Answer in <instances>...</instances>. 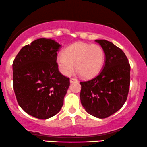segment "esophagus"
I'll list each match as a JSON object with an SVG mask.
<instances>
[{
    "instance_id": "obj_1",
    "label": "esophagus",
    "mask_w": 147,
    "mask_h": 147,
    "mask_svg": "<svg viewBox=\"0 0 147 147\" xmlns=\"http://www.w3.org/2000/svg\"><path fill=\"white\" fill-rule=\"evenodd\" d=\"M77 81H78V80L76 79V78H71L70 79V82L71 83H74V82H77Z\"/></svg>"
}]
</instances>
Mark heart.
<instances>
[{
    "mask_svg": "<svg viewBox=\"0 0 147 147\" xmlns=\"http://www.w3.org/2000/svg\"><path fill=\"white\" fill-rule=\"evenodd\" d=\"M105 61V52L98 45L74 43L66 48L62 55L56 59L59 71L69 76L74 68L84 78H92L100 72Z\"/></svg>",
    "mask_w": 147,
    "mask_h": 147,
    "instance_id": "1",
    "label": "heart"
}]
</instances>
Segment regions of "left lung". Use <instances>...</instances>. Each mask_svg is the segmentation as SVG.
Returning a JSON list of instances; mask_svg holds the SVG:
<instances>
[{"label":"left lung","instance_id":"1","mask_svg":"<svg viewBox=\"0 0 147 147\" xmlns=\"http://www.w3.org/2000/svg\"><path fill=\"white\" fill-rule=\"evenodd\" d=\"M105 52V63L97 76L80 82V99L91 115L104 119L126 102L130 85V64L121 49L106 40H95Z\"/></svg>","mask_w":147,"mask_h":147}]
</instances>
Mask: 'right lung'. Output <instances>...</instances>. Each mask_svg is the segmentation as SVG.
Here are the masks:
<instances>
[{
	"instance_id": "add662e5",
	"label": "right lung",
	"mask_w": 147,
	"mask_h": 147,
	"mask_svg": "<svg viewBox=\"0 0 147 147\" xmlns=\"http://www.w3.org/2000/svg\"><path fill=\"white\" fill-rule=\"evenodd\" d=\"M61 47L53 39L38 38L21 49L13 63V89L23 110L47 119L60 111L70 86L59 72L57 52Z\"/></svg>"
}]
</instances>
